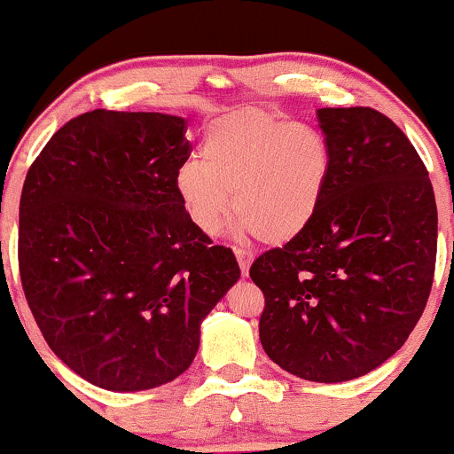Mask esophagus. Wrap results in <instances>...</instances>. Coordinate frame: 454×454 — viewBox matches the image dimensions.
<instances>
[{"mask_svg":"<svg viewBox=\"0 0 454 454\" xmlns=\"http://www.w3.org/2000/svg\"><path fill=\"white\" fill-rule=\"evenodd\" d=\"M236 260L238 264H240V270L242 275H248V268H251V262H253V253L251 251H245V248H236Z\"/></svg>","mask_w":454,"mask_h":454,"instance_id":"esophagus-1","label":"esophagus"}]
</instances>
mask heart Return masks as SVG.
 I'll return each instance as SVG.
<instances>
[{
  "label": "heart",
  "mask_w": 454,
  "mask_h": 454,
  "mask_svg": "<svg viewBox=\"0 0 454 454\" xmlns=\"http://www.w3.org/2000/svg\"><path fill=\"white\" fill-rule=\"evenodd\" d=\"M201 153L179 167L175 184L206 236L221 233L231 212L264 245H286L314 223L331 177L323 131L242 108L209 123Z\"/></svg>",
  "instance_id": "b5f03b06"
}]
</instances>
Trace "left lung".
<instances>
[{
  "mask_svg": "<svg viewBox=\"0 0 454 454\" xmlns=\"http://www.w3.org/2000/svg\"><path fill=\"white\" fill-rule=\"evenodd\" d=\"M331 177L314 223L253 262L264 292L260 340L290 374L340 383L392 357L433 286L437 206L428 170L392 119L372 108L316 112Z\"/></svg>",
  "mask_w": 454,
  "mask_h": 454,
  "instance_id": "1",
  "label": "left lung"
}]
</instances>
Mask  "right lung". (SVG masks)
Listing matches in <instances>:
<instances>
[{"mask_svg": "<svg viewBox=\"0 0 454 454\" xmlns=\"http://www.w3.org/2000/svg\"><path fill=\"white\" fill-rule=\"evenodd\" d=\"M182 116L92 110L51 136L19 203V272L50 348L82 379L140 392L186 372L203 318L240 279L190 221Z\"/></svg>", "mask_w": 454, "mask_h": 454, "instance_id": "1", "label": "right lung"}]
</instances>
